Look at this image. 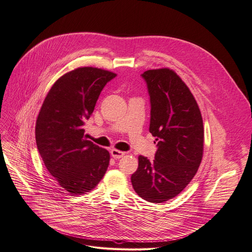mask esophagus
I'll use <instances>...</instances> for the list:
<instances>
[{
  "instance_id": "obj_1",
  "label": "esophagus",
  "mask_w": 252,
  "mask_h": 252,
  "mask_svg": "<svg viewBox=\"0 0 252 252\" xmlns=\"http://www.w3.org/2000/svg\"><path fill=\"white\" fill-rule=\"evenodd\" d=\"M111 156L113 157L114 159H120V158H123L125 156V153L117 150H111Z\"/></svg>"
}]
</instances>
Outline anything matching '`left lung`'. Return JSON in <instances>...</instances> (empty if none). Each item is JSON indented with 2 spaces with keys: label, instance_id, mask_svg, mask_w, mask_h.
Listing matches in <instances>:
<instances>
[{
  "label": "left lung",
  "instance_id": "1",
  "mask_svg": "<svg viewBox=\"0 0 252 252\" xmlns=\"http://www.w3.org/2000/svg\"><path fill=\"white\" fill-rule=\"evenodd\" d=\"M141 77L150 94V132L158 150L152 161L139 156L131 181L141 198L161 203L179 195L197 172L203 152L202 117L191 91L173 70L151 69Z\"/></svg>",
  "mask_w": 252,
  "mask_h": 252
}]
</instances>
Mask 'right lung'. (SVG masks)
<instances>
[{
    "mask_svg": "<svg viewBox=\"0 0 252 252\" xmlns=\"http://www.w3.org/2000/svg\"><path fill=\"white\" fill-rule=\"evenodd\" d=\"M115 77L95 67L65 73L49 91L37 117V150L50 174L71 194L91 191L107 171L109 152L87 140L83 126L101 90Z\"/></svg>",
    "mask_w": 252,
    "mask_h": 252,
    "instance_id": "add662e5",
    "label": "right lung"
}]
</instances>
